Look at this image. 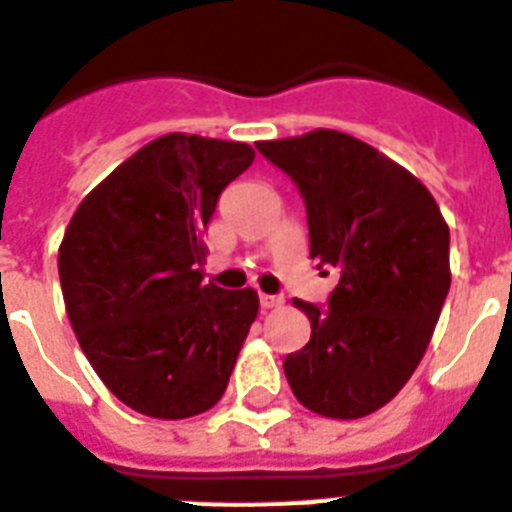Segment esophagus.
I'll return each mask as SVG.
<instances>
[{"instance_id": "obj_1", "label": "esophagus", "mask_w": 512, "mask_h": 512, "mask_svg": "<svg viewBox=\"0 0 512 512\" xmlns=\"http://www.w3.org/2000/svg\"><path fill=\"white\" fill-rule=\"evenodd\" d=\"M259 302H261V307H264V310H271V307H279L282 305V297L279 295H264V292H261L259 295Z\"/></svg>"}]
</instances>
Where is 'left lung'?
Instances as JSON below:
<instances>
[{
	"label": "left lung",
	"instance_id": "1",
	"mask_svg": "<svg viewBox=\"0 0 512 512\" xmlns=\"http://www.w3.org/2000/svg\"><path fill=\"white\" fill-rule=\"evenodd\" d=\"M300 189L310 256L341 279L310 318L305 348L284 359L297 400L354 420L392 400L431 343L451 287L449 225L433 194L392 158L338 130L256 143Z\"/></svg>",
	"mask_w": 512,
	"mask_h": 512
}]
</instances>
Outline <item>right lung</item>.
<instances>
[{"label":"right lung","mask_w":512,"mask_h":512,"mask_svg":"<svg viewBox=\"0 0 512 512\" xmlns=\"http://www.w3.org/2000/svg\"><path fill=\"white\" fill-rule=\"evenodd\" d=\"M253 156L235 140L161 135L99 182L63 233L71 328L107 390L138 413L192 418L228 387L259 295L205 284L202 235Z\"/></svg>","instance_id":"add662e5"}]
</instances>
